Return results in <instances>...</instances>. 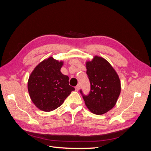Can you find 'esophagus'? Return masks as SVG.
Wrapping results in <instances>:
<instances>
[{
    "label": "esophagus",
    "instance_id": "obj_1",
    "mask_svg": "<svg viewBox=\"0 0 151 151\" xmlns=\"http://www.w3.org/2000/svg\"><path fill=\"white\" fill-rule=\"evenodd\" d=\"M79 88H80V85L79 84L77 85V86L76 87V91H78L79 90Z\"/></svg>",
    "mask_w": 151,
    "mask_h": 151
}]
</instances>
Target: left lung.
<instances>
[{
    "instance_id": "1",
    "label": "left lung",
    "mask_w": 151,
    "mask_h": 151,
    "mask_svg": "<svg viewBox=\"0 0 151 151\" xmlns=\"http://www.w3.org/2000/svg\"><path fill=\"white\" fill-rule=\"evenodd\" d=\"M86 73L91 84L88 96L83 94L86 106L96 115H103L111 109L121 92L120 81L117 73L106 60L94 56L87 62Z\"/></svg>"
}]
</instances>
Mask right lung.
Returning a JSON list of instances; mask_svg holds the SVG:
<instances>
[{"label": "right lung", "mask_w": 151, "mask_h": 151, "mask_svg": "<svg viewBox=\"0 0 151 151\" xmlns=\"http://www.w3.org/2000/svg\"><path fill=\"white\" fill-rule=\"evenodd\" d=\"M63 62L50 57L36 66L29 77L28 89L31 101L38 109L51 111L60 106L74 87L60 72Z\"/></svg>", "instance_id": "add662e5"}]
</instances>
